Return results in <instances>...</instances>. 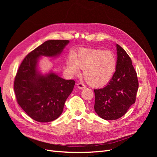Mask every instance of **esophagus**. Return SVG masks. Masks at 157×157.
Instances as JSON below:
<instances>
[{
    "label": "esophagus",
    "mask_w": 157,
    "mask_h": 157,
    "mask_svg": "<svg viewBox=\"0 0 157 157\" xmlns=\"http://www.w3.org/2000/svg\"><path fill=\"white\" fill-rule=\"evenodd\" d=\"M77 88L80 90H82V89H84L85 88H86V86H85V85L83 83L79 82L77 84Z\"/></svg>",
    "instance_id": "esophagus-1"
}]
</instances>
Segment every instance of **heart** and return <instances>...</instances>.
<instances>
[{"label": "heart", "instance_id": "obj_1", "mask_svg": "<svg viewBox=\"0 0 157 157\" xmlns=\"http://www.w3.org/2000/svg\"><path fill=\"white\" fill-rule=\"evenodd\" d=\"M117 67L113 52L100 49H82L69 57L67 69L71 75H78L83 69L86 81L92 86L106 84L111 79Z\"/></svg>", "mask_w": 157, "mask_h": 157}]
</instances>
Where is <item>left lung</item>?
Segmentation results:
<instances>
[{
    "instance_id": "8db88e82",
    "label": "left lung",
    "mask_w": 157,
    "mask_h": 157,
    "mask_svg": "<svg viewBox=\"0 0 157 157\" xmlns=\"http://www.w3.org/2000/svg\"><path fill=\"white\" fill-rule=\"evenodd\" d=\"M117 67L112 78L105 87L94 89V110L107 121L116 120L127 112L136 101L138 89L137 73L129 56L118 44Z\"/></svg>"
}]
</instances>
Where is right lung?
Listing matches in <instances>:
<instances>
[{
    "instance_id": "right-lung-1",
    "label": "right lung",
    "mask_w": 157,
    "mask_h": 157,
    "mask_svg": "<svg viewBox=\"0 0 157 157\" xmlns=\"http://www.w3.org/2000/svg\"><path fill=\"white\" fill-rule=\"evenodd\" d=\"M69 43L67 40L44 42L25 57L18 69L14 80L17 101L28 116L37 122L57 119L73 91V80L63 79L52 70L42 74L38 68L42 56L56 58Z\"/></svg>"
}]
</instances>
